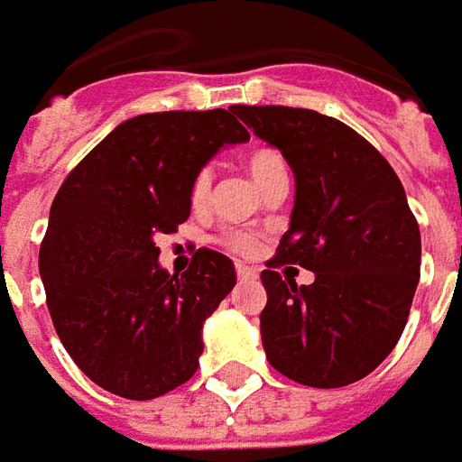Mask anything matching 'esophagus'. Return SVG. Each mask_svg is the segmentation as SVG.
I'll use <instances>...</instances> for the list:
<instances>
[{
	"instance_id": "34e87169",
	"label": "esophagus",
	"mask_w": 462,
	"mask_h": 462,
	"mask_svg": "<svg viewBox=\"0 0 462 462\" xmlns=\"http://www.w3.org/2000/svg\"><path fill=\"white\" fill-rule=\"evenodd\" d=\"M235 270H237V277H240V280H257V274H260V272L254 270V267H247V264H237V267H235Z\"/></svg>"
}]
</instances>
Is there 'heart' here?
Listing matches in <instances>:
<instances>
[{"instance_id":"obj_1","label":"heart","mask_w":462,"mask_h":462,"mask_svg":"<svg viewBox=\"0 0 462 462\" xmlns=\"http://www.w3.org/2000/svg\"><path fill=\"white\" fill-rule=\"evenodd\" d=\"M247 171H250V175L260 188H267L272 180L287 175V162L282 158V152L274 151V148H254V151L247 152ZM210 188L212 171L210 168H200L190 182V205L195 210H200V208L208 205V200H210ZM217 245H222L232 254L247 257V254L257 252L260 237L250 230H225L217 235Z\"/></svg>"}]
</instances>
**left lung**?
<instances>
[{
	"label": "left lung",
	"instance_id": "left-lung-1",
	"mask_svg": "<svg viewBox=\"0 0 462 462\" xmlns=\"http://www.w3.org/2000/svg\"><path fill=\"white\" fill-rule=\"evenodd\" d=\"M280 148L297 178L290 230L262 272L267 361L297 383L339 388L368 376L403 334L420 277V230L393 168L346 123L310 108L232 106ZM315 272L296 287L276 272Z\"/></svg>",
	"mask_w": 462,
	"mask_h": 462
}]
</instances>
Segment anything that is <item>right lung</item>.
<instances>
[{
	"label": "right lung",
	"mask_w": 462,
	"mask_h": 462,
	"mask_svg": "<svg viewBox=\"0 0 462 462\" xmlns=\"http://www.w3.org/2000/svg\"><path fill=\"white\" fill-rule=\"evenodd\" d=\"M247 138L232 108L135 116L56 192L39 250L46 307L76 366L116 396L151 401L200 366L202 321L235 287V267L200 247L168 274L155 237L190 217L195 172Z\"/></svg>",
	"instance_id": "1"
}]
</instances>
